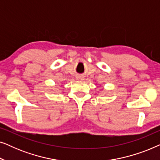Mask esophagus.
Returning <instances> with one entry per match:
<instances>
[{
    "mask_svg": "<svg viewBox=\"0 0 160 160\" xmlns=\"http://www.w3.org/2000/svg\"><path fill=\"white\" fill-rule=\"evenodd\" d=\"M77 79L78 80H84V77L82 76H77Z\"/></svg>",
    "mask_w": 160,
    "mask_h": 160,
    "instance_id": "esophagus-1",
    "label": "esophagus"
}]
</instances>
